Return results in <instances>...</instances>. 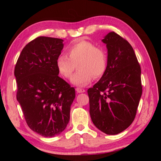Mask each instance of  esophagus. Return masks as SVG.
Masks as SVG:
<instances>
[{
  "mask_svg": "<svg viewBox=\"0 0 161 161\" xmlns=\"http://www.w3.org/2000/svg\"><path fill=\"white\" fill-rule=\"evenodd\" d=\"M76 91H77L78 93H83V92H85V89L82 88H76Z\"/></svg>",
  "mask_w": 161,
  "mask_h": 161,
  "instance_id": "34e87169",
  "label": "esophagus"
}]
</instances>
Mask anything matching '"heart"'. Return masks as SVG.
<instances>
[{
  "mask_svg": "<svg viewBox=\"0 0 161 161\" xmlns=\"http://www.w3.org/2000/svg\"><path fill=\"white\" fill-rule=\"evenodd\" d=\"M68 56L59 55L56 60L58 72L64 78L69 79L74 72L75 65L79 70L71 81L78 86H85L92 79H99L104 75L107 67V56L102 47H96L93 42L78 40L67 49Z\"/></svg>",
  "mask_w": 161,
  "mask_h": 161,
  "instance_id": "heart-1",
  "label": "heart"
}]
</instances>
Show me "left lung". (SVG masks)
<instances>
[{"instance_id": "1", "label": "left lung", "mask_w": 161, "mask_h": 161, "mask_svg": "<svg viewBox=\"0 0 161 161\" xmlns=\"http://www.w3.org/2000/svg\"><path fill=\"white\" fill-rule=\"evenodd\" d=\"M102 42L108 50L107 70L87 90L89 113L98 129L116 135L126 129L135 119L142 94L141 70L131 45L114 32Z\"/></svg>"}]
</instances>
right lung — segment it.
Here are the masks:
<instances>
[{"label": "right lung", "instance_id": "obj_1", "mask_svg": "<svg viewBox=\"0 0 161 161\" xmlns=\"http://www.w3.org/2000/svg\"><path fill=\"white\" fill-rule=\"evenodd\" d=\"M63 40L40 36L23 49L14 75L17 97L30 129L44 137H54L69 123L75 89L58 76L57 58Z\"/></svg>", "mask_w": 161, "mask_h": 161}]
</instances>
